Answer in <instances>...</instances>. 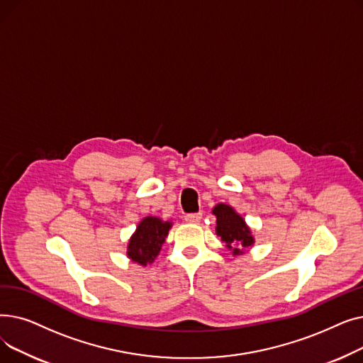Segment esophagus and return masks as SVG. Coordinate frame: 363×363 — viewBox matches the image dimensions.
<instances>
[{
  "mask_svg": "<svg viewBox=\"0 0 363 363\" xmlns=\"http://www.w3.org/2000/svg\"><path fill=\"white\" fill-rule=\"evenodd\" d=\"M201 213H188L185 215V222L188 223H199L201 220Z\"/></svg>",
  "mask_w": 363,
  "mask_h": 363,
  "instance_id": "34e87169",
  "label": "esophagus"
}]
</instances>
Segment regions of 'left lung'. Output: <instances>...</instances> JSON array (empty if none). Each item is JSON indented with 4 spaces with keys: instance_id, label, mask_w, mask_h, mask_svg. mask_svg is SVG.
<instances>
[{
    "instance_id": "1",
    "label": "left lung",
    "mask_w": 363,
    "mask_h": 363,
    "mask_svg": "<svg viewBox=\"0 0 363 363\" xmlns=\"http://www.w3.org/2000/svg\"><path fill=\"white\" fill-rule=\"evenodd\" d=\"M213 215L216 216V234L222 238L228 249L234 250V255L242 253V249L253 244L250 230L233 207L218 204L213 208Z\"/></svg>"
}]
</instances>
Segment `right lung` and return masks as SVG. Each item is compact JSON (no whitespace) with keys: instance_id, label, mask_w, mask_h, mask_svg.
Masks as SVG:
<instances>
[{"instance_id":"obj_1","label":"right lung","mask_w":363,"mask_h":363,"mask_svg":"<svg viewBox=\"0 0 363 363\" xmlns=\"http://www.w3.org/2000/svg\"><path fill=\"white\" fill-rule=\"evenodd\" d=\"M170 226V222H163L159 218L148 216L143 219L129 240L128 256L140 264L151 263L157 257Z\"/></svg>"}]
</instances>
